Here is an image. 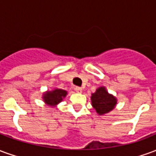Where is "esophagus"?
<instances>
[{
  "instance_id": "34e87169",
  "label": "esophagus",
  "mask_w": 156,
  "mask_h": 156,
  "mask_svg": "<svg viewBox=\"0 0 156 156\" xmlns=\"http://www.w3.org/2000/svg\"><path fill=\"white\" fill-rule=\"evenodd\" d=\"M75 91L80 94V93H82V91H83V89H82V88H80V87H76V88H75Z\"/></svg>"
}]
</instances>
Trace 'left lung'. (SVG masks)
Masks as SVG:
<instances>
[{"mask_svg":"<svg viewBox=\"0 0 156 156\" xmlns=\"http://www.w3.org/2000/svg\"><path fill=\"white\" fill-rule=\"evenodd\" d=\"M91 102L98 115H104L115 108L117 99L115 96L108 94L105 87H100L92 94Z\"/></svg>","mask_w":156,"mask_h":156,"instance_id":"obj_1","label":"left lung"}]
</instances>
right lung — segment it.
I'll use <instances>...</instances> for the list:
<instances>
[{
	"label": "right lung",
	"instance_id": "1",
	"mask_svg": "<svg viewBox=\"0 0 156 156\" xmlns=\"http://www.w3.org/2000/svg\"><path fill=\"white\" fill-rule=\"evenodd\" d=\"M67 91H65L63 89H59V88H55L51 91H47L43 94L42 98L44 102L49 106H56L58 105L63 98L66 97L67 95Z\"/></svg>",
	"mask_w": 156,
	"mask_h": 156
}]
</instances>
